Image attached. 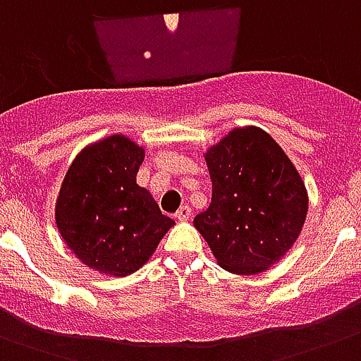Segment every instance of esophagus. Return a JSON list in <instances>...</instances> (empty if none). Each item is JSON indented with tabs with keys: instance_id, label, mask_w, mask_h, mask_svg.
Instances as JSON below:
<instances>
[{
	"instance_id": "1",
	"label": "esophagus",
	"mask_w": 361,
	"mask_h": 361,
	"mask_svg": "<svg viewBox=\"0 0 361 361\" xmlns=\"http://www.w3.org/2000/svg\"><path fill=\"white\" fill-rule=\"evenodd\" d=\"M191 215H192V212L189 206H181V208L178 209V214H176V219L181 221V223H185V221L191 219Z\"/></svg>"
}]
</instances>
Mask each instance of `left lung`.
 Masks as SVG:
<instances>
[{"instance_id": "8db88e82", "label": "left lung", "mask_w": 361, "mask_h": 361, "mask_svg": "<svg viewBox=\"0 0 361 361\" xmlns=\"http://www.w3.org/2000/svg\"><path fill=\"white\" fill-rule=\"evenodd\" d=\"M212 202L192 225L221 268L257 275L285 257L302 234L309 197L283 147L255 125L228 130L204 152Z\"/></svg>"}]
</instances>
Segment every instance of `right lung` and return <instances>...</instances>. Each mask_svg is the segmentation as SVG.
Returning <instances> with one entry per match:
<instances>
[{
  "mask_svg": "<svg viewBox=\"0 0 361 361\" xmlns=\"http://www.w3.org/2000/svg\"><path fill=\"white\" fill-rule=\"evenodd\" d=\"M146 149L125 135L82 147L56 198V226L73 255L99 274L127 277L176 225L136 183Z\"/></svg>",
  "mask_w": 361,
  "mask_h": 361,
  "instance_id": "add662e5",
  "label": "right lung"
}]
</instances>
